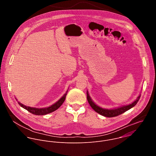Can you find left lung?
Returning a JSON list of instances; mask_svg holds the SVG:
<instances>
[{"instance_id":"1","label":"left lung","mask_w":156,"mask_h":156,"mask_svg":"<svg viewBox=\"0 0 156 156\" xmlns=\"http://www.w3.org/2000/svg\"><path fill=\"white\" fill-rule=\"evenodd\" d=\"M87 100H88V101L89 103L90 107L96 112H97L98 113L104 116H106V117H109V118H111V117H114V116H118L123 113H124L125 112L130 109L131 108H132L133 107H134L136 104L138 102L139 100L140 99V95H139L137 99L133 101V103H132L130 105H125V106H122L121 107H119V108H115V109H104V108H102L100 106H98V105H97L91 99V98L89 96V93L87 90Z\"/></svg>"}]
</instances>
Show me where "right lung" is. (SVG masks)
Wrapping results in <instances>:
<instances>
[{"label": "right lung", "mask_w": 156, "mask_h": 156, "mask_svg": "<svg viewBox=\"0 0 156 156\" xmlns=\"http://www.w3.org/2000/svg\"><path fill=\"white\" fill-rule=\"evenodd\" d=\"M67 92H68V90L66 92V93L55 104L52 105L51 106H50L49 107L45 108H36L26 106L19 101H18V103L19 104V105L21 107H22L23 108H24V109L27 110V111L29 112L30 113H31L32 114H34L36 115H46V114L50 113L51 112L55 111L62 105V103H64V101L66 100Z\"/></svg>", "instance_id": "right-lung-1"}]
</instances>
